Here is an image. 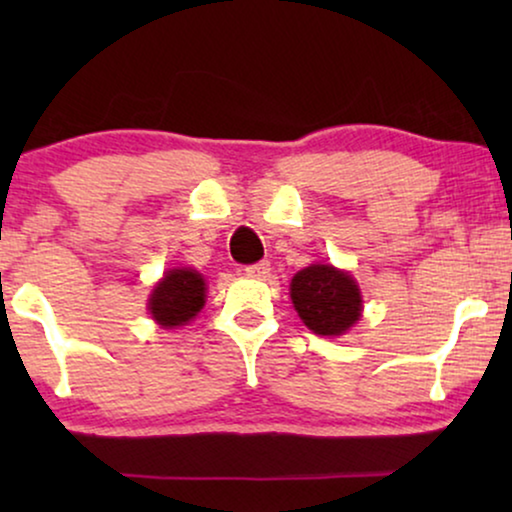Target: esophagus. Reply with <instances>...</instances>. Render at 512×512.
<instances>
[{
    "label": "esophagus",
    "mask_w": 512,
    "mask_h": 512,
    "mask_svg": "<svg viewBox=\"0 0 512 512\" xmlns=\"http://www.w3.org/2000/svg\"><path fill=\"white\" fill-rule=\"evenodd\" d=\"M249 277H268L270 275V261H258V263H251L244 268Z\"/></svg>",
    "instance_id": "1"
}]
</instances>
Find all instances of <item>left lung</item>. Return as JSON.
Returning a JSON list of instances; mask_svg holds the SVG:
<instances>
[{"mask_svg": "<svg viewBox=\"0 0 512 512\" xmlns=\"http://www.w3.org/2000/svg\"><path fill=\"white\" fill-rule=\"evenodd\" d=\"M291 300L317 335H342L361 317L359 286L331 265H310L291 279Z\"/></svg>", "mask_w": 512, "mask_h": 512, "instance_id": "8db88e82", "label": "left lung"}]
</instances>
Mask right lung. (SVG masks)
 <instances>
[{
	"mask_svg": "<svg viewBox=\"0 0 512 512\" xmlns=\"http://www.w3.org/2000/svg\"><path fill=\"white\" fill-rule=\"evenodd\" d=\"M205 305V279L200 272L181 268L170 270L156 284L149 298V312L160 326H184Z\"/></svg>",
	"mask_w": 512,
	"mask_h": 512,
	"instance_id": "1",
	"label": "right lung"
}]
</instances>
